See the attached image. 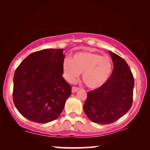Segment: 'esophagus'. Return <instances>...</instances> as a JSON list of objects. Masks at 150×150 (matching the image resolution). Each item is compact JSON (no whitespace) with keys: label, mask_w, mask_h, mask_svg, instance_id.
I'll return each instance as SVG.
<instances>
[{"label":"esophagus","mask_w":150,"mask_h":150,"mask_svg":"<svg viewBox=\"0 0 150 150\" xmlns=\"http://www.w3.org/2000/svg\"><path fill=\"white\" fill-rule=\"evenodd\" d=\"M79 87H72V88H71V92H72V93H76V92L79 91Z\"/></svg>","instance_id":"esophagus-1"}]
</instances>
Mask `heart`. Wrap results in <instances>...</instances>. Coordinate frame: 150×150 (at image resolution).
I'll return each instance as SVG.
<instances>
[{
    "mask_svg": "<svg viewBox=\"0 0 150 150\" xmlns=\"http://www.w3.org/2000/svg\"><path fill=\"white\" fill-rule=\"evenodd\" d=\"M112 62L108 57L93 52H79L71 59L65 58L63 62V77L74 83L81 74L85 85L91 89L103 86L111 75Z\"/></svg>",
    "mask_w": 150,
    "mask_h": 150,
    "instance_id": "b5f03b06",
    "label": "heart"
}]
</instances>
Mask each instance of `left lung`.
<instances>
[{
	"mask_svg": "<svg viewBox=\"0 0 150 150\" xmlns=\"http://www.w3.org/2000/svg\"><path fill=\"white\" fill-rule=\"evenodd\" d=\"M108 52L114 66L112 74L103 86L88 92L83 106L86 115L96 124H108L118 120L132 103L134 82L130 69L124 59Z\"/></svg>",
	"mask_w": 150,
	"mask_h": 150,
	"instance_id": "obj_1",
	"label": "left lung"
}]
</instances>
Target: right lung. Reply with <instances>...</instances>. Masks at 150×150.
I'll return each mask as SVG.
<instances>
[{
	"label": "right lung",
	"mask_w": 150,
	"mask_h": 150,
	"mask_svg": "<svg viewBox=\"0 0 150 150\" xmlns=\"http://www.w3.org/2000/svg\"><path fill=\"white\" fill-rule=\"evenodd\" d=\"M63 49H44L23 60L13 76V100L18 111L32 122L56 120L71 95V86L62 76Z\"/></svg>",
	"instance_id": "add662e5"
}]
</instances>
